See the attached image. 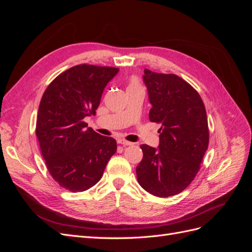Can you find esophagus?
I'll list each match as a JSON object with an SVG mask.
<instances>
[{
  "label": "esophagus",
  "instance_id": "1",
  "mask_svg": "<svg viewBox=\"0 0 252 252\" xmlns=\"http://www.w3.org/2000/svg\"><path fill=\"white\" fill-rule=\"evenodd\" d=\"M118 143H119V144H122V145H124V146H130V145H133V143L128 142V141H126V140H119Z\"/></svg>",
  "mask_w": 252,
  "mask_h": 252
}]
</instances>
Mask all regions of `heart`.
Here are the masks:
<instances>
[{
  "mask_svg": "<svg viewBox=\"0 0 252 252\" xmlns=\"http://www.w3.org/2000/svg\"><path fill=\"white\" fill-rule=\"evenodd\" d=\"M134 87H141V86H140V83L138 82V80L132 78V79L130 80V82H129V85H128V88H127V89H129V88H134Z\"/></svg>",
  "mask_w": 252,
  "mask_h": 252,
  "instance_id": "heart-1",
  "label": "heart"
}]
</instances>
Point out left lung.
Here are the masks:
<instances>
[{"label":"left lung","mask_w":252,"mask_h":252,"mask_svg":"<svg viewBox=\"0 0 252 252\" xmlns=\"http://www.w3.org/2000/svg\"><path fill=\"white\" fill-rule=\"evenodd\" d=\"M143 81L152 105L149 120L161 128L158 148L141 145L143 158L136 178L151 194L175 195L200 170L209 143L207 114L197 91L178 75L145 69Z\"/></svg>","instance_id":"1"}]
</instances>
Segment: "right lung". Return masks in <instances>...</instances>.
<instances>
[{"label": "right lung", "mask_w": 252, "mask_h": 252, "mask_svg": "<svg viewBox=\"0 0 252 252\" xmlns=\"http://www.w3.org/2000/svg\"><path fill=\"white\" fill-rule=\"evenodd\" d=\"M119 68L88 64L73 66L45 90L37 112L35 134L47 169L58 184L71 192L85 191L101 180L117 142L87 127L104 88Z\"/></svg>", "instance_id": "add662e5"}]
</instances>
